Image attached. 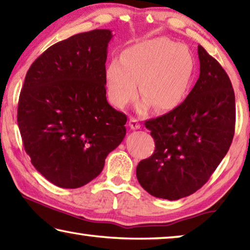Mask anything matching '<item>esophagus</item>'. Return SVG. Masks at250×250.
Wrapping results in <instances>:
<instances>
[{
    "label": "esophagus",
    "instance_id": "esophagus-1",
    "mask_svg": "<svg viewBox=\"0 0 250 250\" xmlns=\"http://www.w3.org/2000/svg\"><path fill=\"white\" fill-rule=\"evenodd\" d=\"M129 127L132 129H138L141 127V123L135 117H130L129 118Z\"/></svg>",
    "mask_w": 250,
    "mask_h": 250
}]
</instances>
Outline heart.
Wrapping results in <instances>:
<instances>
[{
  "label": "heart",
  "mask_w": 250,
  "mask_h": 250,
  "mask_svg": "<svg viewBox=\"0 0 250 250\" xmlns=\"http://www.w3.org/2000/svg\"><path fill=\"white\" fill-rule=\"evenodd\" d=\"M194 61L184 44L155 38L134 44L106 68L105 85L109 102L125 107L136 97L137 83L143 108L170 112L186 97Z\"/></svg>",
  "instance_id": "obj_1"
}]
</instances>
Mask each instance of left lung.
I'll use <instances>...</instances> for the list:
<instances>
[{"label":"left lung","instance_id":"1","mask_svg":"<svg viewBox=\"0 0 250 250\" xmlns=\"http://www.w3.org/2000/svg\"><path fill=\"white\" fill-rule=\"evenodd\" d=\"M200 76L182 104L145 122L154 153L136 176L153 197L179 200L206 184L227 154L235 134V93L227 72L198 45Z\"/></svg>","mask_w":250,"mask_h":250}]
</instances>
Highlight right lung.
<instances>
[{"mask_svg": "<svg viewBox=\"0 0 250 250\" xmlns=\"http://www.w3.org/2000/svg\"><path fill=\"white\" fill-rule=\"evenodd\" d=\"M110 30L57 42L33 61L19 97L18 125L33 167L57 187L76 189L101 174L124 140L127 117L106 98Z\"/></svg>", "mask_w": 250, "mask_h": 250, "instance_id": "right-lung-1", "label": "right lung"}]
</instances>
